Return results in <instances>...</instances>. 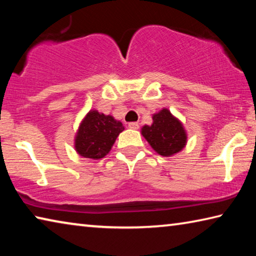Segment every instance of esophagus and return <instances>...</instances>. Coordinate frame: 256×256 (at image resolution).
<instances>
[{
    "label": "esophagus",
    "mask_w": 256,
    "mask_h": 256,
    "mask_svg": "<svg viewBox=\"0 0 256 256\" xmlns=\"http://www.w3.org/2000/svg\"><path fill=\"white\" fill-rule=\"evenodd\" d=\"M128 128H132V130H138V123H136V122L128 123Z\"/></svg>",
    "instance_id": "1"
}]
</instances>
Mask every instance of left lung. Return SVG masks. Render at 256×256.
Returning a JSON list of instances; mask_svg holds the SVG:
<instances>
[{
    "mask_svg": "<svg viewBox=\"0 0 256 256\" xmlns=\"http://www.w3.org/2000/svg\"><path fill=\"white\" fill-rule=\"evenodd\" d=\"M154 123L141 128L142 136L160 156L170 157L184 148L186 144V132L178 120L172 115L167 108L152 116Z\"/></svg>",
    "mask_w": 256,
    "mask_h": 256,
    "instance_id": "8db88e82",
    "label": "left lung"
}]
</instances>
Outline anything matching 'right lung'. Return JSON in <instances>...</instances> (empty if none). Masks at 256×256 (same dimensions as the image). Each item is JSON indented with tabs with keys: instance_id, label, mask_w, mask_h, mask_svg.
Here are the masks:
<instances>
[{
	"instance_id": "obj_1",
	"label": "right lung",
	"mask_w": 256,
	"mask_h": 256,
	"mask_svg": "<svg viewBox=\"0 0 256 256\" xmlns=\"http://www.w3.org/2000/svg\"><path fill=\"white\" fill-rule=\"evenodd\" d=\"M122 131L123 124L112 116L90 110L81 122L76 136V152L84 158H104Z\"/></svg>"
}]
</instances>
